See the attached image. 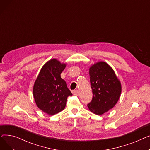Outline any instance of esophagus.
I'll return each instance as SVG.
<instances>
[{"label": "esophagus", "instance_id": "esophagus-1", "mask_svg": "<svg viewBox=\"0 0 150 150\" xmlns=\"http://www.w3.org/2000/svg\"><path fill=\"white\" fill-rule=\"evenodd\" d=\"M72 93L74 96H78V94H79V92H78V90H75L72 91Z\"/></svg>", "mask_w": 150, "mask_h": 150}]
</instances>
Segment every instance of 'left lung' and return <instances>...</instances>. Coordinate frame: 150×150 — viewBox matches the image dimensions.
<instances>
[{"instance_id":"1","label":"left lung","mask_w":150,"mask_h":150,"mask_svg":"<svg viewBox=\"0 0 150 150\" xmlns=\"http://www.w3.org/2000/svg\"><path fill=\"white\" fill-rule=\"evenodd\" d=\"M89 76L93 97L88 106L92 112L100 115L117 103L122 92L121 83L114 70L103 61L89 68Z\"/></svg>"}]
</instances>
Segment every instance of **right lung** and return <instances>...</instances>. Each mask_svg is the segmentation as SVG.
Segmentation results:
<instances>
[{
	"label": "right lung",
	"instance_id": "add662e5",
	"mask_svg": "<svg viewBox=\"0 0 150 150\" xmlns=\"http://www.w3.org/2000/svg\"><path fill=\"white\" fill-rule=\"evenodd\" d=\"M66 64L56 59L47 62L35 82L33 93L37 106L50 115L56 114L66 107L67 98L72 96L61 74Z\"/></svg>",
	"mask_w": 150,
	"mask_h": 150
}]
</instances>
